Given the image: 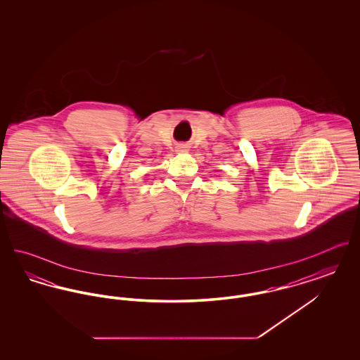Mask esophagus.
<instances>
[{
    "label": "esophagus",
    "instance_id": "1",
    "mask_svg": "<svg viewBox=\"0 0 360 360\" xmlns=\"http://www.w3.org/2000/svg\"><path fill=\"white\" fill-rule=\"evenodd\" d=\"M178 151H181V153H184V151H188V147L186 146H178Z\"/></svg>",
    "mask_w": 360,
    "mask_h": 360
}]
</instances>
